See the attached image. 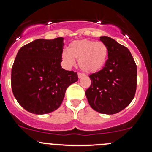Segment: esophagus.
<instances>
[{
    "mask_svg": "<svg viewBox=\"0 0 152 152\" xmlns=\"http://www.w3.org/2000/svg\"><path fill=\"white\" fill-rule=\"evenodd\" d=\"M85 75L84 74V73H78V77L80 79V78H82L83 76H85Z\"/></svg>",
    "mask_w": 152,
    "mask_h": 152,
    "instance_id": "34e87169",
    "label": "esophagus"
}]
</instances>
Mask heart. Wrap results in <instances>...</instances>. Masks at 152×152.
I'll return each instance as SVG.
<instances>
[{
    "instance_id": "heart-1",
    "label": "heart",
    "mask_w": 152,
    "mask_h": 152,
    "mask_svg": "<svg viewBox=\"0 0 152 152\" xmlns=\"http://www.w3.org/2000/svg\"><path fill=\"white\" fill-rule=\"evenodd\" d=\"M62 58L67 66H72L76 59L82 70L96 73L105 65L108 58V48L101 41L75 40L68 45L67 52H62Z\"/></svg>"
}]
</instances>
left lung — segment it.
<instances>
[{"instance_id": "left-lung-1", "label": "left lung", "mask_w": 152, "mask_h": 152, "mask_svg": "<svg viewBox=\"0 0 152 152\" xmlns=\"http://www.w3.org/2000/svg\"><path fill=\"white\" fill-rule=\"evenodd\" d=\"M100 40L108 48L104 67L89 76L90 87L85 94L90 107L100 113L113 115L127 107L135 95L137 65L126 47L107 36Z\"/></svg>"}]
</instances>
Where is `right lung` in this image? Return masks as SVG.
I'll return each mask as SVG.
<instances>
[{
	"mask_svg": "<svg viewBox=\"0 0 152 152\" xmlns=\"http://www.w3.org/2000/svg\"><path fill=\"white\" fill-rule=\"evenodd\" d=\"M63 37L38 39L18 51L12 68V93L29 113L42 115L60 107L77 73L62 68Z\"/></svg>",
	"mask_w": 152,
	"mask_h": 152,
	"instance_id": "1",
	"label": "right lung"
}]
</instances>
